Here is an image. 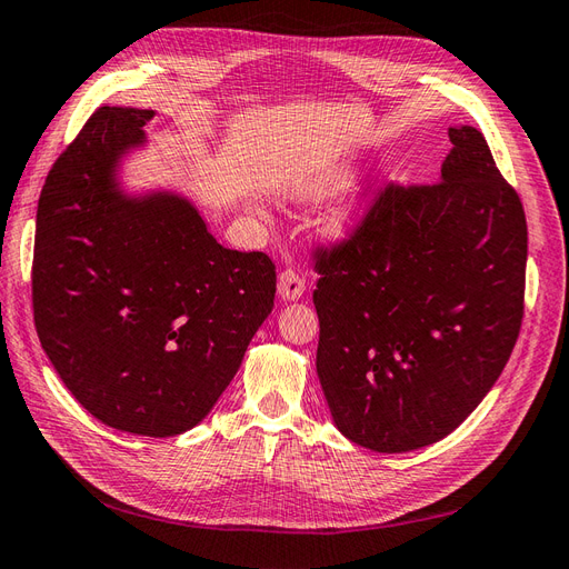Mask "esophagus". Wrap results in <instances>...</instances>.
<instances>
[{
  "label": "esophagus",
  "instance_id": "obj_1",
  "mask_svg": "<svg viewBox=\"0 0 569 569\" xmlns=\"http://www.w3.org/2000/svg\"><path fill=\"white\" fill-rule=\"evenodd\" d=\"M278 291H280V297H282L284 301H297V299H301L303 291H306L303 274H299L297 270H291V268H284V270L280 272V278H278Z\"/></svg>",
  "mask_w": 569,
  "mask_h": 569
}]
</instances>
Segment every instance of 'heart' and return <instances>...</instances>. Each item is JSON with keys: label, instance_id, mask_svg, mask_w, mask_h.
Returning <instances> with one entry per match:
<instances>
[{"label": "heart", "instance_id": "b5f03b06", "mask_svg": "<svg viewBox=\"0 0 569 569\" xmlns=\"http://www.w3.org/2000/svg\"><path fill=\"white\" fill-rule=\"evenodd\" d=\"M347 180H349L347 170L332 168L330 173L320 176L311 187H308V194H311L313 199H320V197H327V194H335L337 189H341L343 184H347ZM349 226H351V213H343V216H339L337 222H335V232H337V234H343V232L349 230Z\"/></svg>", "mask_w": 569, "mask_h": 569}]
</instances>
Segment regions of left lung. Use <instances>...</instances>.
<instances>
[{"instance_id":"left-lung-1","label":"left lung","mask_w":569,"mask_h":569,"mask_svg":"<svg viewBox=\"0 0 569 569\" xmlns=\"http://www.w3.org/2000/svg\"><path fill=\"white\" fill-rule=\"evenodd\" d=\"M435 184H385L320 249L316 368L339 432L380 453L451 435L496 385L525 316L527 220L477 128Z\"/></svg>"}]
</instances>
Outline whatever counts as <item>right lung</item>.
I'll use <instances>...</instances> for the list:
<instances>
[{"instance_id":"right-lung-1","label":"right lung","mask_w":569,"mask_h":569,"mask_svg":"<svg viewBox=\"0 0 569 569\" xmlns=\"http://www.w3.org/2000/svg\"><path fill=\"white\" fill-rule=\"evenodd\" d=\"M149 109L101 107L38 203L32 311L76 401L120 432L176 437L209 416L272 311L274 263L216 242L194 203L130 197L118 166Z\"/></svg>"}]
</instances>
